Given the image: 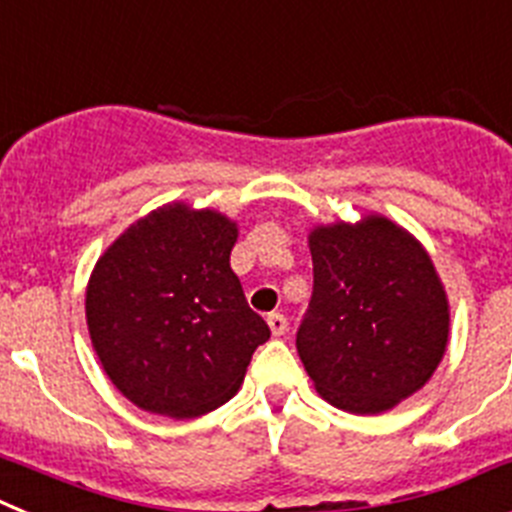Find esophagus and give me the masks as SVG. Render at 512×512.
<instances>
[{
	"instance_id": "34e87169",
	"label": "esophagus",
	"mask_w": 512,
	"mask_h": 512,
	"mask_svg": "<svg viewBox=\"0 0 512 512\" xmlns=\"http://www.w3.org/2000/svg\"><path fill=\"white\" fill-rule=\"evenodd\" d=\"M268 327L275 337H281L288 330V319L283 314H268Z\"/></svg>"
}]
</instances>
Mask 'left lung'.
Here are the masks:
<instances>
[{
  "mask_svg": "<svg viewBox=\"0 0 512 512\" xmlns=\"http://www.w3.org/2000/svg\"><path fill=\"white\" fill-rule=\"evenodd\" d=\"M314 288L296 350L317 391L340 410L376 415L415 394L441 363L448 301L420 244L371 216L317 226Z\"/></svg>",
  "mask_w": 512,
  "mask_h": 512,
  "instance_id": "1",
  "label": "left lung"
}]
</instances>
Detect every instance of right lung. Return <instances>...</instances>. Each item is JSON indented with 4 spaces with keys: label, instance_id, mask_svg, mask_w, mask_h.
Returning <instances> with one entry per match:
<instances>
[{
    "label": "right lung",
    "instance_id": "right-lung-1",
    "mask_svg": "<svg viewBox=\"0 0 512 512\" xmlns=\"http://www.w3.org/2000/svg\"><path fill=\"white\" fill-rule=\"evenodd\" d=\"M237 226L175 203L151 211L97 260L87 324L102 368L141 410L211 412L237 394L270 327L229 265Z\"/></svg>",
    "mask_w": 512,
    "mask_h": 512
}]
</instances>
